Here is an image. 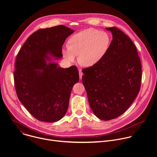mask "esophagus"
Instances as JSON below:
<instances>
[{"label":"esophagus","mask_w":157,"mask_h":157,"mask_svg":"<svg viewBox=\"0 0 157 157\" xmlns=\"http://www.w3.org/2000/svg\"><path fill=\"white\" fill-rule=\"evenodd\" d=\"M79 78H80V79L82 78V71H79Z\"/></svg>","instance_id":"34e87169"}]
</instances>
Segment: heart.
Returning a JSON list of instances; mask_svg holds the SVG:
<instances>
[{
	"mask_svg": "<svg viewBox=\"0 0 157 157\" xmlns=\"http://www.w3.org/2000/svg\"><path fill=\"white\" fill-rule=\"evenodd\" d=\"M110 36L105 32L88 29L73 35L63 48V57L73 61L79 54L78 60L82 65L90 66L104 56L110 44Z\"/></svg>",
	"mask_w": 157,
	"mask_h": 157,
	"instance_id": "obj_1",
	"label": "heart"
}]
</instances>
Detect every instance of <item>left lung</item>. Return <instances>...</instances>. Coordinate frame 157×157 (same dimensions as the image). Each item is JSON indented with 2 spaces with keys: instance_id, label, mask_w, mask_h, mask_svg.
I'll return each mask as SVG.
<instances>
[{
  "instance_id": "left-lung-1",
  "label": "left lung",
  "mask_w": 157,
  "mask_h": 157,
  "mask_svg": "<svg viewBox=\"0 0 157 157\" xmlns=\"http://www.w3.org/2000/svg\"><path fill=\"white\" fill-rule=\"evenodd\" d=\"M113 40L97 63L82 70V84L95 116L116 119L128 109L141 86L142 64L135 44L120 29L106 28Z\"/></svg>"
}]
</instances>
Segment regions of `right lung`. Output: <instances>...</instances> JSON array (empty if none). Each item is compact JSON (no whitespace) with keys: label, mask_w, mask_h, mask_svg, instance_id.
<instances>
[{"label":"right lung","mask_w":157,"mask_h":157,"mask_svg":"<svg viewBox=\"0 0 157 157\" xmlns=\"http://www.w3.org/2000/svg\"><path fill=\"white\" fill-rule=\"evenodd\" d=\"M73 29L64 25L39 29L25 41L18 52L13 72L20 101L37 120L58 121L69 105L73 86L79 80L76 66L61 68L47 60L51 55L61 58L62 47Z\"/></svg>","instance_id":"right-lung-1"}]
</instances>
